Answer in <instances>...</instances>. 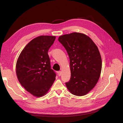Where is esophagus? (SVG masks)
Wrapping results in <instances>:
<instances>
[{
	"label": "esophagus",
	"instance_id": "obj_1",
	"mask_svg": "<svg viewBox=\"0 0 123 123\" xmlns=\"http://www.w3.org/2000/svg\"><path fill=\"white\" fill-rule=\"evenodd\" d=\"M58 75L59 76H60L61 75V71H58Z\"/></svg>",
	"mask_w": 123,
	"mask_h": 123
}]
</instances>
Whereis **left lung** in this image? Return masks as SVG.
<instances>
[{
	"mask_svg": "<svg viewBox=\"0 0 123 123\" xmlns=\"http://www.w3.org/2000/svg\"><path fill=\"white\" fill-rule=\"evenodd\" d=\"M59 41L70 58L71 78L66 85L76 96L88 94L97 83L102 70L99 49L87 35L78 32L60 36Z\"/></svg>",
	"mask_w": 123,
	"mask_h": 123,
	"instance_id": "left-lung-1",
	"label": "left lung"
}]
</instances>
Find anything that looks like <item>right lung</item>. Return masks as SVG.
Masks as SVG:
<instances>
[{"label": "right lung", "instance_id": "right-lung-1", "mask_svg": "<svg viewBox=\"0 0 123 123\" xmlns=\"http://www.w3.org/2000/svg\"><path fill=\"white\" fill-rule=\"evenodd\" d=\"M54 36L42 35L30 41L19 55L16 73L21 85L36 97L46 94L55 80L51 69L48 50L55 40Z\"/></svg>", "mask_w": 123, "mask_h": 123}]
</instances>
